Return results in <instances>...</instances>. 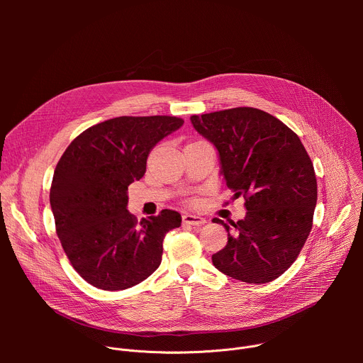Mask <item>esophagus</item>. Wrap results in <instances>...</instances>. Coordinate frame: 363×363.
<instances>
[{"label":"esophagus","mask_w":363,"mask_h":363,"mask_svg":"<svg viewBox=\"0 0 363 363\" xmlns=\"http://www.w3.org/2000/svg\"><path fill=\"white\" fill-rule=\"evenodd\" d=\"M182 223L185 225H195V227H199V225H203L205 224V218L202 217H198V216H194V214H185L182 217Z\"/></svg>","instance_id":"34e87169"}]
</instances>
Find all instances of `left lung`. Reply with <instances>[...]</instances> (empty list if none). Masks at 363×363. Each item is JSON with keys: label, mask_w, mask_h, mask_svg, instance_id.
Masks as SVG:
<instances>
[{"label": "left lung", "mask_w": 363, "mask_h": 363, "mask_svg": "<svg viewBox=\"0 0 363 363\" xmlns=\"http://www.w3.org/2000/svg\"><path fill=\"white\" fill-rule=\"evenodd\" d=\"M191 123L217 147L233 199H245L244 220H213L228 233L213 264L250 284L276 280L296 262L313 224L318 182L301 140L254 108L194 115Z\"/></svg>", "instance_id": "left-lung-1"}]
</instances>
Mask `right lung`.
Instances as JSON below:
<instances>
[{
    "label": "right lung",
    "mask_w": 363,
    "mask_h": 363,
    "mask_svg": "<svg viewBox=\"0 0 363 363\" xmlns=\"http://www.w3.org/2000/svg\"><path fill=\"white\" fill-rule=\"evenodd\" d=\"M184 121L121 116L82 132L65 150L50 189L56 231L73 269L101 290L139 284L162 260V242L181 214L162 210L138 221L128 186L146 172L149 152Z\"/></svg>",
    "instance_id": "1"
}]
</instances>
